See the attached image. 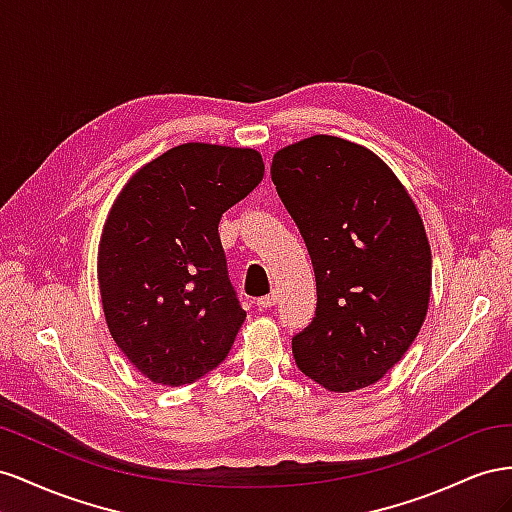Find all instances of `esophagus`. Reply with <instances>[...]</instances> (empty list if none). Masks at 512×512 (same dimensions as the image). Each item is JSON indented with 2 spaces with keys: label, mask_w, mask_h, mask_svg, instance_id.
I'll list each match as a JSON object with an SVG mask.
<instances>
[{
  "label": "esophagus",
  "mask_w": 512,
  "mask_h": 512,
  "mask_svg": "<svg viewBox=\"0 0 512 512\" xmlns=\"http://www.w3.org/2000/svg\"><path fill=\"white\" fill-rule=\"evenodd\" d=\"M276 300H279V298H276V294H268L264 298H259L257 304L261 306V309H272V306L276 304Z\"/></svg>",
  "instance_id": "34e87169"
}]
</instances>
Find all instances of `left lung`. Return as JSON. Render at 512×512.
<instances>
[{
    "instance_id": "left-lung-1",
    "label": "left lung",
    "mask_w": 512,
    "mask_h": 512,
    "mask_svg": "<svg viewBox=\"0 0 512 512\" xmlns=\"http://www.w3.org/2000/svg\"><path fill=\"white\" fill-rule=\"evenodd\" d=\"M270 173L317 283L315 317L291 339L298 369L332 392L367 388L405 356L427 317L422 218L382 158L339 137L287 145Z\"/></svg>"
}]
</instances>
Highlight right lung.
Returning <instances> with one entry per match:
<instances>
[{
  "label": "right lung",
  "mask_w": 512,
  "mask_h": 512,
  "mask_svg": "<svg viewBox=\"0 0 512 512\" xmlns=\"http://www.w3.org/2000/svg\"><path fill=\"white\" fill-rule=\"evenodd\" d=\"M264 178L251 148L182 143L130 178L102 227L98 285L113 341L154 384H193L246 319L218 223Z\"/></svg>",
  "instance_id": "1"
}]
</instances>
